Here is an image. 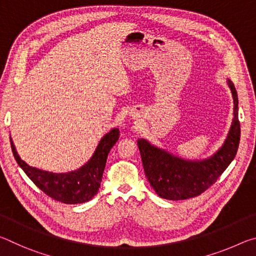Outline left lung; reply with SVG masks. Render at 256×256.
<instances>
[{
  "label": "left lung",
  "instance_id": "obj_1",
  "mask_svg": "<svg viewBox=\"0 0 256 256\" xmlns=\"http://www.w3.org/2000/svg\"><path fill=\"white\" fill-rule=\"evenodd\" d=\"M228 84L234 98L232 124L224 146L211 158L201 162L184 160L151 146L144 138L138 140L146 176L160 198L176 201L200 196L216 183L235 158L240 138L238 97L230 80Z\"/></svg>",
  "mask_w": 256,
  "mask_h": 256
}]
</instances>
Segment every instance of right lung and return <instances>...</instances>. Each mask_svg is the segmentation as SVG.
I'll list each match as a JSON object with an SVG mask.
<instances>
[{"mask_svg":"<svg viewBox=\"0 0 256 256\" xmlns=\"http://www.w3.org/2000/svg\"><path fill=\"white\" fill-rule=\"evenodd\" d=\"M118 128H112L102 138L92 159L84 166L78 170L64 172V174H55V172L30 167L16 154L11 138L10 142L16 162L37 188H40L46 196L56 201L66 204H78V203L90 201L97 194L100 188L107 156L112 146L118 142Z\"/></svg>","mask_w":256,"mask_h":256,"instance_id":"obj_1","label":"right lung"}]
</instances>
